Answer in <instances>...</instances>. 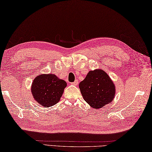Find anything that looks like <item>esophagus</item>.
Segmentation results:
<instances>
[{
  "label": "esophagus",
  "mask_w": 152,
  "mask_h": 152,
  "mask_svg": "<svg viewBox=\"0 0 152 152\" xmlns=\"http://www.w3.org/2000/svg\"><path fill=\"white\" fill-rule=\"evenodd\" d=\"M71 84L73 85H78V81H75L74 82L71 83Z\"/></svg>",
  "instance_id": "obj_1"
}]
</instances>
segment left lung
Segmentation results:
<instances>
[{
  "mask_svg": "<svg viewBox=\"0 0 152 152\" xmlns=\"http://www.w3.org/2000/svg\"><path fill=\"white\" fill-rule=\"evenodd\" d=\"M79 87L85 101L95 109L110 104L116 94L114 82L105 71L100 69L88 71Z\"/></svg>",
  "mask_w": 152,
  "mask_h": 152,
  "instance_id": "left-lung-1",
  "label": "left lung"
}]
</instances>
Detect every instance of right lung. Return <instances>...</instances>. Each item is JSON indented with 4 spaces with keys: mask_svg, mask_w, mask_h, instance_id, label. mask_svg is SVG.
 <instances>
[{
    "mask_svg": "<svg viewBox=\"0 0 152 152\" xmlns=\"http://www.w3.org/2000/svg\"><path fill=\"white\" fill-rule=\"evenodd\" d=\"M66 87L67 83L54 74H41L34 79L31 92L36 102L50 107L60 101Z\"/></svg>",
    "mask_w": 152,
    "mask_h": 152,
    "instance_id": "1",
    "label": "right lung"
}]
</instances>
